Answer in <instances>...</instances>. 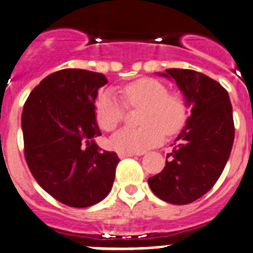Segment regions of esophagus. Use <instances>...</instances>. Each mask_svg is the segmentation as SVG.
Instances as JSON below:
<instances>
[{"mask_svg": "<svg viewBox=\"0 0 253 253\" xmlns=\"http://www.w3.org/2000/svg\"><path fill=\"white\" fill-rule=\"evenodd\" d=\"M143 155V152H139V154H128V152H119V158L120 159H124V158H130V156H141Z\"/></svg>", "mask_w": 253, "mask_h": 253, "instance_id": "1", "label": "esophagus"}]
</instances>
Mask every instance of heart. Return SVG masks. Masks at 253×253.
Wrapping results in <instances>:
<instances>
[{"label":"heart","instance_id":"1","mask_svg":"<svg viewBox=\"0 0 253 253\" xmlns=\"http://www.w3.org/2000/svg\"><path fill=\"white\" fill-rule=\"evenodd\" d=\"M123 101L128 107H143L141 128H124L112 135L111 147L118 152L139 154L159 146L164 134L173 135L182 130L190 116V104L185 95L169 91L164 83L142 77L125 85ZM94 115L99 128L112 131L123 122L125 106L110 91L98 95Z\"/></svg>","mask_w":253,"mask_h":253}]
</instances>
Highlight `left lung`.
I'll use <instances>...</instances> for the list:
<instances>
[{"mask_svg":"<svg viewBox=\"0 0 253 253\" xmlns=\"http://www.w3.org/2000/svg\"><path fill=\"white\" fill-rule=\"evenodd\" d=\"M159 75L176 81L191 115L164 169L150 177L149 185L167 203L189 204L213 187L226 166L235 133L233 107L226 89L204 74L169 68Z\"/></svg>","mask_w":253,"mask_h":253,"instance_id":"left-lung-1","label":"left lung"}]
</instances>
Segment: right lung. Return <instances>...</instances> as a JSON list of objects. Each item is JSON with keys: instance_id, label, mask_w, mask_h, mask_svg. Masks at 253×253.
Instances as JSON below:
<instances>
[{"instance_id": "1", "label": "right lung", "mask_w": 253, "mask_h": 253, "mask_svg": "<svg viewBox=\"0 0 253 253\" xmlns=\"http://www.w3.org/2000/svg\"><path fill=\"white\" fill-rule=\"evenodd\" d=\"M104 75L67 68L49 75L27 98L22 114L24 156L39 185L66 206L85 208L111 191L115 152L102 151L94 115Z\"/></svg>"}]
</instances>
